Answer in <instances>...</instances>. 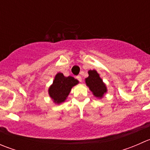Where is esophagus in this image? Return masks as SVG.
Returning <instances> with one entry per match:
<instances>
[{
    "label": "esophagus",
    "instance_id": "obj_1",
    "mask_svg": "<svg viewBox=\"0 0 150 150\" xmlns=\"http://www.w3.org/2000/svg\"><path fill=\"white\" fill-rule=\"evenodd\" d=\"M76 78L80 81V82H81V81H82V77H81V75H78V76L76 77Z\"/></svg>",
    "mask_w": 150,
    "mask_h": 150
}]
</instances>
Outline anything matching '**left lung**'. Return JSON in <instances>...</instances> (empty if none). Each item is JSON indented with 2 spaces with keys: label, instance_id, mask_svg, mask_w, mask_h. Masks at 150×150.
Returning <instances> with one entry per match:
<instances>
[{
  "label": "left lung",
  "instance_id": "obj_1",
  "mask_svg": "<svg viewBox=\"0 0 150 150\" xmlns=\"http://www.w3.org/2000/svg\"><path fill=\"white\" fill-rule=\"evenodd\" d=\"M88 77L85 79L86 84L89 88L93 96L99 99H102L107 92V86L99 76V74L95 69H90L88 72Z\"/></svg>",
  "mask_w": 150,
  "mask_h": 150
}]
</instances>
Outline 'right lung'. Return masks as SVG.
Here are the masks:
<instances>
[{"instance_id": "1", "label": "right lung", "mask_w": 150, "mask_h": 150, "mask_svg": "<svg viewBox=\"0 0 150 150\" xmlns=\"http://www.w3.org/2000/svg\"><path fill=\"white\" fill-rule=\"evenodd\" d=\"M78 83L79 81L73 77H65L63 73L58 72L48 88V94L54 103L62 104L65 102L72 88Z\"/></svg>"}]
</instances>
